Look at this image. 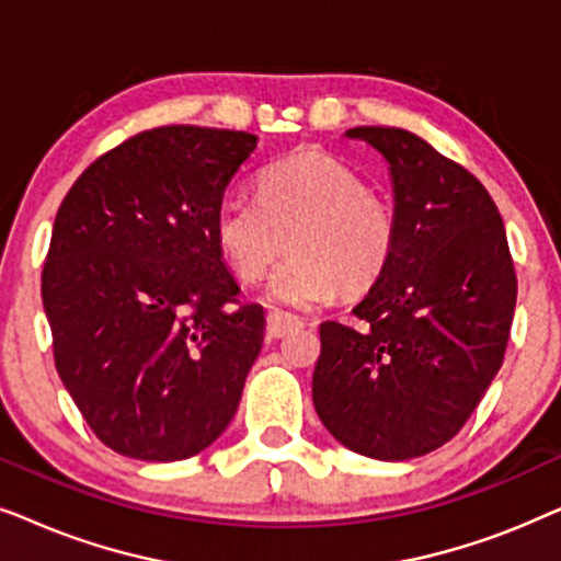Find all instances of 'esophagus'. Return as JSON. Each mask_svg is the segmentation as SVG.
Listing matches in <instances>:
<instances>
[{
    "label": "esophagus",
    "instance_id": "34e87169",
    "mask_svg": "<svg viewBox=\"0 0 561 561\" xmlns=\"http://www.w3.org/2000/svg\"><path fill=\"white\" fill-rule=\"evenodd\" d=\"M298 327H304V321L298 317H290V313H283V311H267L265 332L271 340L286 336L288 332H294V329H298Z\"/></svg>",
    "mask_w": 561,
    "mask_h": 561
}]
</instances>
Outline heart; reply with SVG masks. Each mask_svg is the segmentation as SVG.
Returning a JSON list of instances; mask_svg holds the SVG:
<instances>
[{"label":"heart","mask_w":561,"mask_h":561,"mask_svg":"<svg viewBox=\"0 0 561 561\" xmlns=\"http://www.w3.org/2000/svg\"><path fill=\"white\" fill-rule=\"evenodd\" d=\"M214 240L244 283L290 255L267 283L271 301L309 309L336 296H363L393 263L401 227L393 204L367 191L359 173L327 152H301L267 168L257 198H221Z\"/></svg>","instance_id":"obj_1"}]
</instances>
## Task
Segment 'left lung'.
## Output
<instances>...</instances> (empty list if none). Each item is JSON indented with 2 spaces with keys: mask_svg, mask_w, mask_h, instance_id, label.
Here are the masks:
<instances>
[{
  "mask_svg": "<svg viewBox=\"0 0 561 561\" xmlns=\"http://www.w3.org/2000/svg\"><path fill=\"white\" fill-rule=\"evenodd\" d=\"M390 165L398 252L355 306L357 327L324 321L313 405L357 455L411 459L447 444L501 370L516 267L485 186L424 137L352 127Z\"/></svg>",
  "mask_w": 561,
  "mask_h": 561,
  "instance_id": "left-lung-1",
  "label": "left lung"
}]
</instances>
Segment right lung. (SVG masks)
Wrapping results in <instances>:
<instances>
[{"mask_svg": "<svg viewBox=\"0 0 561 561\" xmlns=\"http://www.w3.org/2000/svg\"><path fill=\"white\" fill-rule=\"evenodd\" d=\"M257 137L171 125L99 156L56 214L43 265L53 359L99 442L145 462L209 447L263 347L214 214Z\"/></svg>", "mask_w": 561, "mask_h": 561, "instance_id": "add662e5", "label": "right lung"}]
</instances>
